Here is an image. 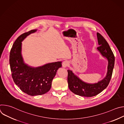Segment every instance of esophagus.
I'll return each instance as SVG.
<instances>
[{"label":"esophagus","mask_w":124,"mask_h":124,"mask_svg":"<svg viewBox=\"0 0 124 124\" xmlns=\"http://www.w3.org/2000/svg\"><path fill=\"white\" fill-rule=\"evenodd\" d=\"M69 64V63L68 61H64L62 63V67H63V68H66V67L68 66Z\"/></svg>","instance_id":"esophagus-1"}]
</instances>
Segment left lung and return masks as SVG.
<instances>
[{"label":"left lung","mask_w":124,"mask_h":124,"mask_svg":"<svg viewBox=\"0 0 124 124\" xmlns=\"http://www.w3.org/2000/svg\"><path fill=\"white\" fill-rule=\"evenodd\" d=\"M98 44L97 47L102 56L108 60V72L105 78L98 83L91 84L83 81L72 70H68V83L70 90L74 94L86 97L95 96L108 86L111 79L114 66L115 57L108 44L101 35L97 33Z\"/></svg>","instance_id":"obj_1"}]
</instances>
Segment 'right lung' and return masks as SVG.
Returning <instances> with one entry per match:
<instances>
[{"label":"right lung","mask_w":124,"mask_h":124,"mask_svg":"<svg viewBox=\"0 0 124 124\" xmlns=\"http://www.w3.org/2000/svg\"><path fill=\"white\" fill-rule=\"evenodd\" d=\"M37 31L31 30L17 38L10 53L9 63L12 76L15 84L24 93L30 95H43L51 88V82L57 70L62 67L61 62H56L34 68L23 62L22 55V42L31 33Z\"/></svg>","instance_id":"right-lung-1"}]
</instances>
